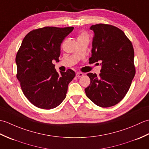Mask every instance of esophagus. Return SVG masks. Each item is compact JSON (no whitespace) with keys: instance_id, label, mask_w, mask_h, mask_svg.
Returning <instances> with one entry per match:
<instances>
[{"instance_id":"1","label":"esophagus","mask_w":149,"mask_h":149,"mask_svg":"<svg viewBox=\"0 0 149 149\" xmlns=\"http://www.w3.org/2000/svg\"><path fill=\"white\" fill-rule=\"evenodd\" d=\"M83 75H84V74H83V73H81V72H79V73H77V74H76V77H78V78H79L81 77H83Z\"/></svg>"}]
</instances>
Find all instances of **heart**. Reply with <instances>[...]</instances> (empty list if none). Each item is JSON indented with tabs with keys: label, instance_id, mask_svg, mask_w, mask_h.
I'll return each mask as SVG.
<instances>
[{
	"label": "heart",
	"instance_id": "1",
	"mask_svg": "<svg viewBox=\"0 0 149 149\" xmlns=\"http://www.w3.org/2000/svg\"><path fill=\"white\" fill-rule=\"evenodd\" d=\"M84 37H88L87 34L85 33H81V34H80V36H79V38H84Z\"/></svg>",
	"mask_w": 149,
	"mask_h": 149
}]
</instances>
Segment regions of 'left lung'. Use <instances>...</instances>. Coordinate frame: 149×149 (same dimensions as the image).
Returning <instances> with one entry per match:
<instances>
[{
  "instance_id": "left-lung-1",
  "label": "left lung",
  "mask_w": 149,
  "mask_h": 149,
  "mask_svg": "<svg viewBox=\"0 0 149 149\" xmlns=\"http://www.w3.org/2000/svg\"><path fill=\"white\" fill-rule=\"evenodd\" d=\"M90 29L94 36L89 61H102V69L99 76L87 74L90 84L85 93L98 106H115L127 94L136 74L133 46L125 33L114 26L99 24Z\"/></svg>"
}]
</instances>
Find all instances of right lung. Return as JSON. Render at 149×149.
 <instances>
[{"mask_svg": "<svg viewBox=\"0 0 149 149\" xmlns=\"http://www.w3.org/2000/svg\"><path fill=\"white\" fill-rule=\"evenodd\" d=\"M74 27H44L25 36L16 56L17 78L24 95L34 106L51 109L65 99L68 84L75 76L71 69L57 72L61 44Z\"/></svg>", "mask_w": 149, "mask_h": 149, "instance_id": "1", "label": "right lung"}]
</instances>
